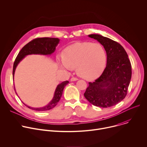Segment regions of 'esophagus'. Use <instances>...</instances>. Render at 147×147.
<instances>
[{"instance_id": "34e87169", "label": "esophagus", "mask_w": 147, "mask_h": 147, "mask_svg": "<svg viewBox=\"0 0 147 147\" xmlns=\"http://www.w3.org/2000/svg\"><path fill=\"white\" fill-rule=\"evenodd\" d=\"M77 80H78V78H76V77H72L70 80L71 81H77Z\"/></svg>"}]
</instances>
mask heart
Masks as SVG:
<instances>
[{
	"mask_svg": "<svg viewBox=\"0 0 147 147\" xmlns=\"http://www.w3.org/2000/svg\"><path fill=\"white\" fill-rule=\"evenodd\" d=\"M59 64L63 69L76 68L77 74L87 80L99 77L106 67L107 55L99 43L81 42L66 47L62 52Z\"/></svg>",
	"mask_w": 147,
	"mask_h": 147,
	"instance_id": "b5f03b06",
	"label": "heart"
}]
</instances>
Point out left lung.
I'll list each match as a JSON object with an SVG mask.
<instances>
[{"label": "left lung", "mask_w": 147, "mask_h": 147, "mask_svg": "<svg viewBox=\"0 0 147 147\" xmlns=\"http://www.w3.org/2000/svg\"><path fill=\"white\" fill-rule=\"evenodd\" d=\"M89 37L97 40L106 51L107 66L101 76L89 82L85 98L93 105L108 108L116 105L126 96L131 78V65L123 47L117 42L98 34Z\"/></svg>", "instance_id": "left-lung-1"}]
</instances>
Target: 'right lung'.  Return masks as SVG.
Segmentation results:
<instances>
[{"instance_id": "add662e5", "label": "right lung", "mask_w": 147, "mask_h": 147, "mask_svg": "<svg viewBox=\"0 0 147 147\" xmlns=\"http://www.w3.org/2000/svg\"><path fill=\"white\" fill-rule=\"evenodd\" d=\"M59 40H60L58 38H38L32 40L30 42L26 44L21 49L14 62L13 69V77L16 67L17 66L20 61L26 56L32 54H39L44 55H51L55 52L56 47L59 42ZM68 83V81H65L62 82L57 86L52 100L45 107L42 108H32L26 105L24 103H23L28 108L36 111H45L51 109L56 105L60 100L64 88ZM14 90L16 91L15 89Z\"/></svg>"}]
</instances>
